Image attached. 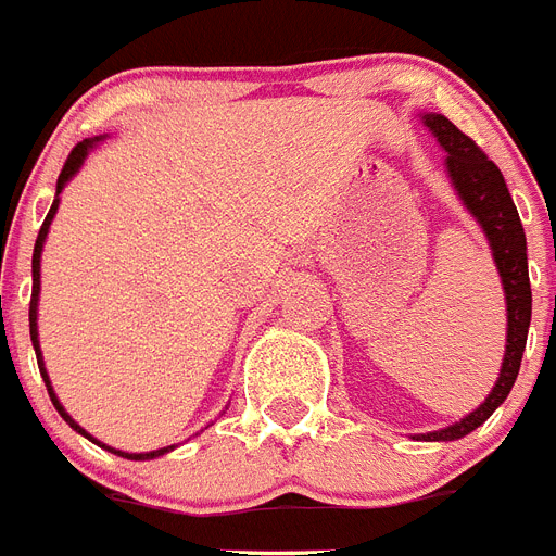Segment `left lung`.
I'll list each match as a JSON object with an SVG mask.
<instances>
[{"label": "left lung", "instance_id": "8db88e82", "mask_svg": "<svg viewBox=\"0 0 556 556\" xmlns=\"http://www.w3.org/2000/svg\"><path fill=\"white\" fill-rule=\"evenodd\" d=\"M425 123L437 135L439 143L445 146L447 175H451V184L459 192L462 203L470 208V215L477 217L479 226L485 229L491 250H494L496 269H500V278H503L505 301H508V344H505L503 370H500L496 388L470 416H465L451 428L425 437L430 442H451V439H462L468 437L470 430H477L505 402V396L514 388L519 362H522V353H526L528 324H531V281H528L526 232H522V224H519L517 206L510 201L503 172L447 117L428 114Z\"/></svg>", "mask_w": 556, "mask_h": 556}]
</instances>
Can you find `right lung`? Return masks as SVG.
I'll list each match as a JSON object with an SVG mask.
<instances>
[{
	"mask_svg": "<svg viewBox=\"0 0 556 556\" xmlns=\"http://www.w3.org/2000/svg\"><path fill=\"white\" fill-rule=\"evenodd\" d=\"M97 140H100V137H94V140H83V143H77L74 146V149H71V154H68V160H65V166H62V172H60V180H56V194L62 192V186L68 184L71 177L77 175V168L83 166V160H86V154H88V149H91V146L97 143ZM56 203L60 201H53V206H51V212H48V217H46V224H42V229H39V235H37V243H34V290H30V309H28V318H30V341H34V350H37V362H39V372H42V379H46V388H48V396H51V402H53V407H56V410H60V416L65 421H68L71 428L77 430V433H83V437L86 439H91V442H97L94 437H88L86 430L79 428L77 421L71 419L68 413H65V407H62L60 402H56V396H53V390H51V381H48V372H46V367H42V355H39V341H37V301H39V255H42V243H46V235H48V226H51V220H53V215H56ZM97 445H100V442H97ZM105 447V445H102ZM175 447V445H172ZM172 447H160V451H152V454H123V451H114V447H105V451H111V454H117V456H126V459H154V456H163V454H168V451H172Z\"/></svg>",
	"mask_w": 556,
	"mask_h": 556,
	"instance_id": "1",
	"label": "right lung"
}]
</instances>
